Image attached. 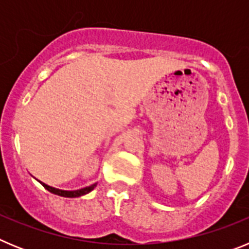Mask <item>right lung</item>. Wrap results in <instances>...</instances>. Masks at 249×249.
<instances>
[{
  "label": "right lung",
  "mask_w": 249,
  "mask_h": 249,
  "mask_svg": "<svg viewBox=\"0 0 249 249\" xmlns=\"http://www.w3.org/2000/svg\"><path fill=\"white\" fill-rule=\"evenodd\" d=\"M38 181V179H37ZM39 183L42 184L45 187L46 190L50 191L51 193H53V195L61 196V197H67V198H74V197H81V196H85L87 193L91 192L92 190H94V187L97 186V183H93L89 187H85V188H81V190H76V191H65V190H59V188H54V187H51L48 184L43 183V182L38 181Z\"/></svg>",
  "instance_id": "add662e5"
}]
</instances>
